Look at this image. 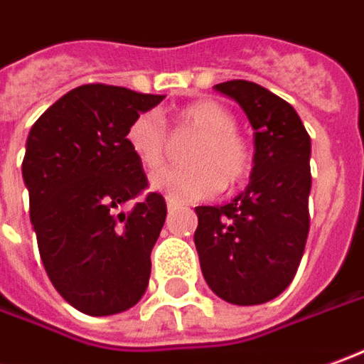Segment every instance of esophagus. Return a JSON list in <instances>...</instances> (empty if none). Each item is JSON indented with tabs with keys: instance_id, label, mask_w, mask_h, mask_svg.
I'll return each instance as SVG.
<instances>
[{
	"instance_id": "esophagus-1",
	"label": "esophagus",
	"mask_w": 364,
	"mask_h": 364,
	"mask_svg": "<svg viewBox=\"0 0 364 364\" xmlns=\"http://www.w3.org/2000/svg\"><path fill=\"white\" fill-rule=\"evenodd\" d=\"M166 206H168V212H174V210H178V208H180V204H178V202H174V200H166Z\"/></svg>"
}]
</instances>
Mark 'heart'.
I'll list each match as a JSON object with an SVG mask.
<instances>
[{
	"mask_svg": "<svg viewBox=\"0 0 364 364\" xmlns=\"http://www.w3.org/2000/svg\"><path fill=\"white\" fill-rule=\"evenodd\" d=\"M176 136H196L186 154V168L164 170L150 178V188L174 202H194L214 196L220 188L232 190L250 176L254 152L235 132L237 119L212 99L194 101L176 110L172 119ZM127 146L140 166L154 172L166 164L170 132L156 112H140L130 120Z\"/></svg>",
	"mask_w": 364,
	"mask_h": 364,
	"instance_id": "1",
	"label": "heart"
}]
</instances>
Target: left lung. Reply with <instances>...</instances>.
Here are the masks:
<instances>
[{
  "mask_svg": "<svg viewBox=\"0 0 364 364\" xmlns=\"http://www.w3.org/2000/svg\"><path fill=\"white\" fill-rule=\"evenodd\" d=\"M255 130L252 180L225 206H198L194 234L210 289L234 305L272 301L293 282L309 234L311 139L291 105L252 81H225Z\"/></svg>",
  "mask_w": 364,
  "mask_h": 364,
  "instance_id": "8db88e82",
  "label": "left lung"
}]
</instances>
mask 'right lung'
<instances>
[{"instance_id": "right-lung-1", "label": "right lung", "mask_w": 364, "mask_h": 364, "mask_svg": "<svg viewBox=\"0 0 364 364\" xmlns=\"http://www.w3.org/2000/svg\"><path fill=\"white\" fill-rule=\"evenodd\" d=\"M164 95L91 82L69 91L37 119L27 136L23 180L45 272L65 301L101 317L140 301L150 252L166 220L162 194L127 146V129Z\"/></svg>"}]
</instances>
